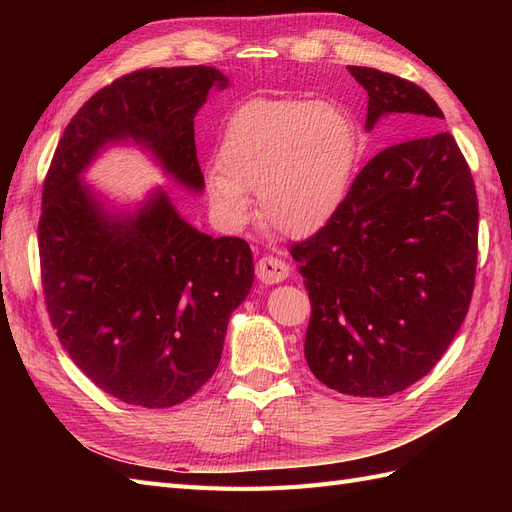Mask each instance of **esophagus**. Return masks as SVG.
Returning a JSON list of instances; mask_svg holds the SVG:
<instances>
[{"mask_svg":"<svg viewBox=\"0 0 512 512\" xmlns=\"http://www.w3.org/2000/svg\"><path fill=\"white\" fill-rule=\"evenodd\" d=\"M256 275L260 282L265 284H277V282H284L286 277L290 275V267L282 258L277 256H262L256 262Z\"/></svg>","mask_w":512,"mask_h":512,"instance_id":"esophagus-1","label":"esophagus"}]
</instances>
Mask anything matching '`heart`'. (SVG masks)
<instances>
[{"instance_id":"b5f03b06","label":"heart","mask_w":512,"mask_h":512,"mask_svg":"<svg viewBox=\"0 0 512 512\" xmlns=\"http://www.w3.org/2000/svg\"><path fill=\"white\" fill-rule=\"evenodd\" d=\"M359 128L344 106L305 98H254L226 121L218 166L207 168L211 209L241 228L258 213L282 237L314 235L342 207L359 160Z\"/></svg>"}]
</instances>
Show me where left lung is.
Masks as SVG:
<instances>
[{
	"mask_svg": "<svg viewBox=\"0 0 512 512\" xmlns=\"http://www.w3.org/2000/svg\"><path fill=\"white\" fill-rule=\"evenodd\" d=\"M363 85L367 130L382 117L416 128L444 119L425 89L348 66ZM312 303L305 361L344 395L408 389L451 346L472 301L478 200L451 132H425L371 158L342 207L290 247Z\"/></svg>",
	"mask_w": 512,
	"mask_h": 512,
	"instance_id": "obj_1",
	"label": "left lung"
}]
</instances>
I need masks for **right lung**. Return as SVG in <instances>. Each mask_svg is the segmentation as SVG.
Listing matches in <instances>:
<instances>
[{"instance_id": "add662e5", "label": "right lung", "mask_w": 512, "mask_h": 512, "mask_svg": "<svg viewBox=\"0 0 512 512\" xmlns=\"http://www.w3.org/2000/svg\"><path fill=\"white\" fill-rule=\"evenodd\" d=\"M213 85L228 79L209 66L119 76L72 117L44 177L46 312L76 367L123 404L177 406L213 376L228 318L254 282L252 250L239 237L198 232L162 190L119 220L81 173L106 143L132 138L185 188L203 190L194 115Z\"/></svg>"}]
</instances>
